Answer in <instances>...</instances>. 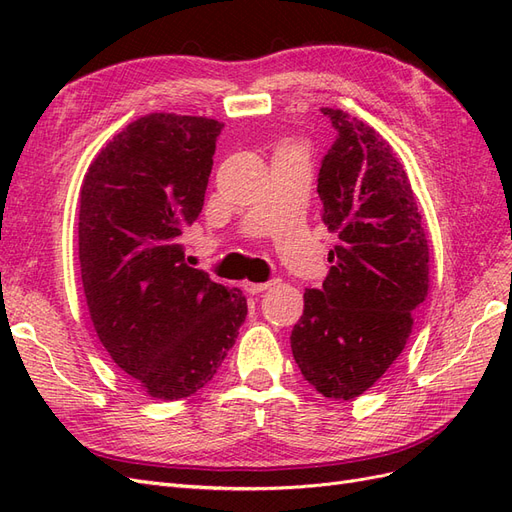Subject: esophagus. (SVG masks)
I'll return each mask as SVG.
<instances>
[{
	"mask_svg": "<svg viewBox=\"0 0 512 512\" xmlns=\"http://www.w3.org/2000/svg\"><path fill=\"white\" fill-rule=\"evenodd\" d=\"M277 284V280H271V282H262V284H256V282H245L243 288L250 292V294H258V292H265L269 288H273Z\"/></svg>",
	"mask_w": 512,
	"mask_h": 512,
	"instance_id": "esophagus-1",
	"label": "esophagus"
}]
</instances>
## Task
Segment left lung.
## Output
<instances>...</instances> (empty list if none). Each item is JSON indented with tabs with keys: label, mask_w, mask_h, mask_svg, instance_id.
Wrapping results in <instances>:
<instances>
[{
	"label": "left lung",
	"mask_w": 512,
	"mask_h": 512,
	"mask_svg": "<svg viewBox=\"0 0 512 512\" xmlns=\"http://www.w3.org/2000/svg\"><path fill=\"white\" fill-rule=\"evenodd\" d=\"M337 141L322 160V222L339 243L290 335L303 378L335 401L363 395L406 348L429 292V245L391 143L342 108H322Z\"/></svg>",
	"instance_id": "8db88e82"
}]
</instances>
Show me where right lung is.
<instances>
[{"instance_id": "1", "label": "right lung", "mask_w": 512, "mask_h": 512, "mask_svg": "<svg viewBox=\"0 0 512 512\" xmlns=\"http://www.w3.org/2000/svg\"><path fill=\"white\" fill-rule=\"evenodd\" d=\"M211 117L149 113L89 164L79 198V260L89 318L117 367L153 399L194 395L215 376L247 316L185 262L181 232L205 205Z\"/></svg>"}]
</instances>
